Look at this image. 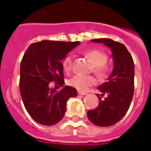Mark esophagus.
I'll use <instances>...</instances> for the list:
<instances>
[{
  "instance_id": "esophagus-1",
  "label": "esophagus",
  "mask_w": 151,
  "mask_h": 151,
  "mask_svg": "<svg viewBox=\"0 0 151 151\" xmlns=\"http://www.w3.org/2000/svg\"><path fill=\"white\" fill-rule=\"evenodd\" d=\"M78 94H80V95H86V94H87V93H86V92L80 91H78Z\"/></svg>"
}]
</instances>
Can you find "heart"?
<instances>
[{"instance_id": "b5f03b06", "label": "heart", "mask_w": 151, "mask_h": 151, "mask_svg": "<svg viewBox=\"0 0 151 151\" xmlns=\"http://www.w3.org/2000/svg\"><path fill=\"white\" fill-rule=\"evenodd\" d=\"M85 55L88 57L93 63V71L97 76L101 78H104L108 74L107 66L106 62L107 61L108 57L104 52L100 50H89L85 53ZM73 55L69 54L66 56L63 60V67L66 73H69L73 68ZM97 79L93 76H86L82 74H76L68 78L66 83L71 87L78 89V91H84L89 87L96 85Z\"/></svg>"}]
</instances>
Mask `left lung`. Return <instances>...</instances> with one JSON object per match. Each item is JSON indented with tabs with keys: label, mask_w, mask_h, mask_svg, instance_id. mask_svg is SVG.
Segmentation results:
<instances>
[{
	"label": "left lung",
	"mask_w": 151,
	"mask_h": 151,
	"mask_svg": "<svg viewBox=\"0 0 151 151\" xmlns=\"http://www.w3.org/2000/svg\"><path fill=\"white\" fill-rule=\"evenodd\" d=\"M91 41L109 47L114 62V68L107 82L97 88L102 93L97 94L100 101L98 106L88 111V118L92 123L106 127L118 122L129 110L134 94V61L127 48L120 42L110 38ZM104 94L107 97L102 100Z\"/></svg>",
	"instance_id": "1"
}]
</instances>
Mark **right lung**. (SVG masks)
<instances>
[{
	"label": "right lung",
	"instance_id": "add662e5",
	"mask_svg": "<svg viewBox=\"0 0 151 151\" xmlns=\"http://www.w3.org/2000/svg\"><path fill=\"white\" fill-rule=\"evenodd\" d=\"M79 41H41L33 43L24 54L20 65L19 91L30 116L38 123L53 125L64 116L66 101L76 97L77 90L66 86L60 91L49 84L63 86V67L61 60Z\"/></svg>",
	"mask_w": 151,
	"mask_h": 151
}]
</instances>
